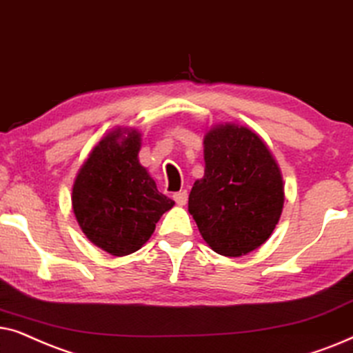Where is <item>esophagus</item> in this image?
I'll return each instance as SVG.
<instances>
[{
    "label": "esophagus",
    "instance_id": "esophagus-1",
    "mask_svg": "<svg viewBox=\"0 0 353 353\" xmlns=\"http://www.w3.org/2000/svg\"><path fill=\"white\" fill-rule=\"evenodd\" d=\"M174 201H176L177 205H185L187 200H189V194H187V190H181V192H176V194L172 195Z\"/></svg>",
    "mask_w": 353,
    "mask_h": 353
}]
</instances>
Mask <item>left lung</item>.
Returning <instances> with one entry per match:
<instances>
[{"label":"left lung","instance_id":"left-lung-1","mask_svg":"<svg viewBox=\"0 0 353 353\" xmlns=\"http://www.w3.org/2000/svg\"><path fill=\"white\" fill-rule=\"evenodd\" d=\"M205 176L189 195L203 241L224 256H242L263 245L283 213L279 166L253 130L216 125L203 140Z\"/></svg>","mask_w":353,"mask_h":353}]
</instances>
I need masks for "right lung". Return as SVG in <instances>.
Segmentation results:
<instances>
[{
    "label": "right lung",
    "mask_w": 353,
    "mask_h": 353,
    "mask_svg": "<svg viewBox=\"0 0 353 353\" xmlns=\"http://www.w3.org/2000/svg\"><path fill=\"white\" fill-rule=\"evenodd\" d=\"M140 145L135 129L112 130L92 150L74 181L79 225L88 241L114 256L137 252L174 206L139 163Z\"/></svg>",
    "instance_id": "right-lung-1"
}]
</instances>
